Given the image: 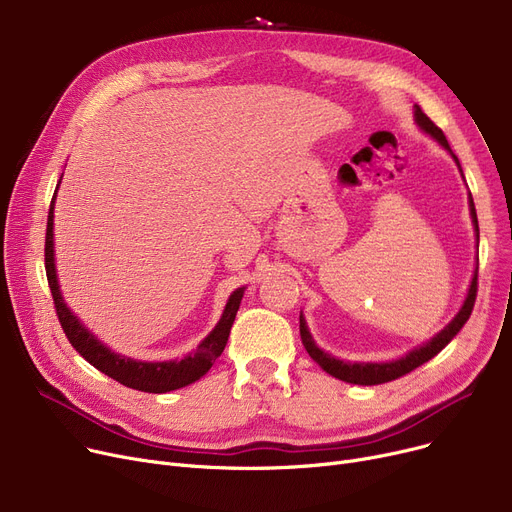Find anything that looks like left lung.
<instances>
[{
  "mask_svg": "<svg viewBox=\"0 0 512 512\" xmlns=\"http://www.w3.org/2000/svg\"><path fill=\"white\" fill-rule=\"evenodd\" d=\"M415 120L417 124L427 132L432 134V137L444 147L450 151V155L454 157L456 164H459V159H456V155L452 153L442 128H438L432 120L427 118V114L421 110L419 105H415ZM469 205H471V215H473V222H475V232H477V238H479V226H477V213H475V203H473V197L469 195ZM475 299H477V272L473 276V282H471V288H469V294L465 299V305L463 309L459 311V315H456L450 324L434 338L429 340L425 346L417 348V351H413L411 355L402 357L398 361H392V363H344V361H338L330 355H326L324 351H319V348L315 346L307 326H305V319L301 315V340H303V346L305 351L309 353V357L324 369L326 373L334 375V378L342 380V382H348V384H359V386H378V384H386V382H392V380H398L402 378V375L411 373L413 369H417L419 365L427 363L429 359H434L442 348L461 332V328L467 324V319L471 317V311H473V305H475Z\"/></svg>",
  "mask_w": 512,
  "mask_h": 512,
  "instance_id": "left-lung-1",
  "label": "left lung"
}]
</instances>
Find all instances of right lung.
<instances>
[{"instance_id":"obj_1","label":"right lung","mask_w":512,"mask_h":512,"mask_svg":"<svg viewBox=\"0 0 512 512\" xmlns=\"http://www.w3.org/2000/svg\"><path fill=\"white\" fill-rule=\"evenodd\" d=\"M56 199V193H53ZM53 199L49 205L47 215V230H45V274L49 282V290L53 297V307H56V315L60 319V326L70 340V344L76 348V353L89 361L93 367H97L101 373L110 375L112 380L120 382L122 386H128L132 390L161 394L178 390L182 386H188L197 382L199 378L209 371L213 361L224 353V346L230 336V328L234 324L236 311L240 307V299L245 288H238L232 292V297L224 309V315L215 330L199 344L193 355L184 357L182 361H168V363H143L132 361L120 355H114L107 351L103 344H99L93 334H89L83 326L78 324V319L68 311V307L62 301V294L56 280V265H53Z\"/></svg>"}]
</instances>
